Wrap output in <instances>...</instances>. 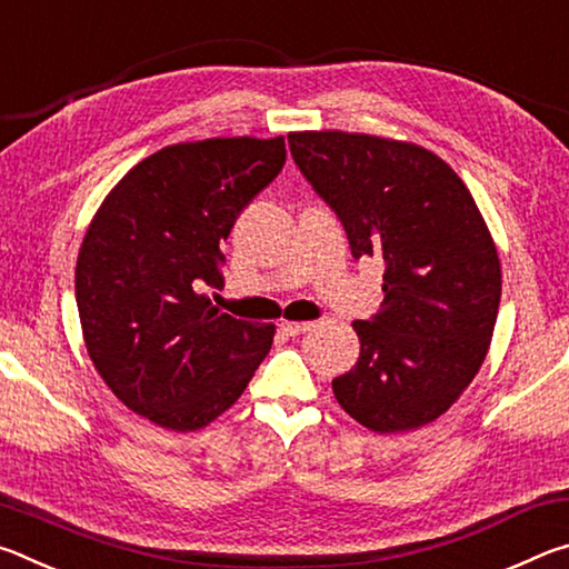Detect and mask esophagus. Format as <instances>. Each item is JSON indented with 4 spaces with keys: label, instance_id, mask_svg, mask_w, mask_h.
<instances>
[{
    "label": "esophagus",
    "instance_id": "esophagus-1",
    "mask_svg": "<svg viewBox=\"0 0 569 569\" xmlns=\"http://www.w3.org/2000/svg\"><path fill=\"white\" fill-rule=\"evenodd\" d=\"M311 329H313V323H306V321H281V331L286 336H301Z\"/></svg>",
    "mask_w": 569,
    "mask_h": 569
}]
</instances>
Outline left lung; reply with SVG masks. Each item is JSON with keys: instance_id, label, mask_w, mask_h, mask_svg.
Here are the masks:
<instances>
[{"instance_id": "obj_1", "label": "left lung", "mask_w": 569, "mask_h": 569, "mask_svg": "<svg viewBox=\"0 0 569 569\" xmlns=\"http://www.w3.org/2000/svg\"><path fill=\"white\" fill-rule=\"evenodd\" d=\"M313 190L341 218L353 258H381L383 306L353 321L361 353L333 397L361 427L393 435L439 419L492 341L502 266L455 170L413 142L343 130L288 132Z\"/></svg>"}]
</instances>
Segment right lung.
<instances>
[{
	"instance_id": "add662e5",
	"label": "right lung",
	"mask_w": 569,
	"mask_h": 569,
	"mask_svg": "<svg viewBox=\"0 0 569 569\" xmlns=\"http://www.w3.org/2000/svg\"><path fill=\"white\" fill-rule=\"evenodd\" d=\"M286 162L278 138L178 142L140 160L90 220L74 268L82 339L124 407L162 429L208 427L238 401L276 326L223 313V240Z\"/></svg>"
}]
</instances>
